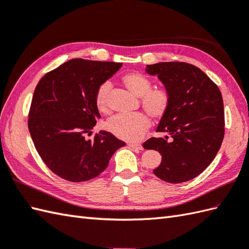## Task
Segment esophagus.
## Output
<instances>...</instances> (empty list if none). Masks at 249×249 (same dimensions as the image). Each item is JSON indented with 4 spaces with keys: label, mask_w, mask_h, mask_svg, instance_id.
Here are the masks:
<instances>
[{
    "label": "esophagus",
    "mask_w": 249,
    "mask_h": 249,
    "mask_svg": "<svg viewBox=\"0 0 249 249\" xmlns=\"http://www.w3.org/2000/svg\"><path fill=\"white\" fill-rule=\"evenodd\" d=\"M128 146L134 149H142V145L140 143H128Z\"/></svg>",
    "instance_id": "34e87169"
}]
</instances>
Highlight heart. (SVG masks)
<instances>
[{
	"label": "heart",
	"instance_id": "b5f03b06",
	"mask_svg": "<svg viewBox=\"0 0 249 249\" xmlns=\"http://www.w3.org/2000/svg\"><path fill=\"white\" fill-rule=\"evenodd\" d=\"M123 83L132 93L140 96L141 106L154 119H161L167 113L171 106V93L164 88H153V82L146 75L130 72L122 77ZM111 83L105 80L97 87L94 95L95 106L98 110H108V93ZM107 129L114 136L127 141L141 139L151 126L147 114L136 112L130 114H118L108 120Z\"/></svg>",
	"mask_w": 249,
	"mask_h": 249
}]
</instances>
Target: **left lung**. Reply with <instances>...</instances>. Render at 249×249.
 I'll return each instance as SVG.
<instances>
[{"label": "left lung", "mask_w": 249, "mask_h": 249, "mask_svg": "<svg viewBox=\"0 0 249 249\" xmlns=\"http://www.w3.org/2000/svg\"><path fill=\"white\" fill-rule=\"evenodd\" d=\"M145 70L157 75L171 93L169 111L157 127L166 136L143 143L144 148L162 156L154 174L171 183L191 180L207 169L222 145L225 118L221 91L199 68L187 62H159L147 65Z\"/></svg>", "instance_id": "left-lung-1"}]
</instances>
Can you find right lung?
<instances>
[{
    "mask_svg": "<svg viewBox=\"0 0 249 249\" xmlns=\"http://www.w3.org/2000/svg\"><path fill=\"white\" fill-rule=\"evenodd\" d=\"M121 67V62L71 59L39 80L28 129L39 156L57 176L72 182L90 180L125 145L105 130L86 139L101 118L94 101L97 87Z\"/></svg>",
    "mask_w": 249,
    "mask_h": 249,
    "instance_id": "right-lung-1",
    "label": "right lung"
}]
</instances>
